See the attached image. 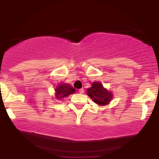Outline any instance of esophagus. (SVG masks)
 I'll list each match as a JSON object with an SVG mask.
<instances>
[{
	"label": "esophagus",
	"instance_id": "34e87169",
	"mask_svg": "<svg viewBox=\"0 0 159 159\" xmlns=\"http://www.w3.org/2000/svg\"><path fill=\"white\" fill-rule=\"evenodd\" d=\"M79 93H81V94H82V93H84V89H83V88L80 89V90H79Z\"/></svg>",
	"mask_w": 159,
	"mask_h": 159
}]
</instances>
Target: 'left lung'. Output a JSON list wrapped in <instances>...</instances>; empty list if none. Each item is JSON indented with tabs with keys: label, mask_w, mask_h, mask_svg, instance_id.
<instances>
[{
	"label": "left lung",
	"mask_w": 159,
	"mask_h": 159,
	"mask_svg": "<svg viewBox=\"0 0 159 159\" xmlns=\"http://www.w3.org/2000/svg\"><path fill=\"white\" fill-rule=\"evenodd\" d=\"M87 95L99 106H106L111 101L114 95L111 91L104 88L100 82H93L90 88L87 89Z\"/></svg>",
	"instance_id": "obj_1"
}]
</instances>
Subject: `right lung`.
<instances>
[{
    "mask_svg": "<svg viewBox=\"0 0 159 159\" xmlns=\"http://www.w3.org/2000/svg\"><path fill=\"white\" fill-rule=\"evenodd\" d=\"M76 90L71 84L68 83H60L55 88V98L58 100H61L69 96V95L74 94Z\"/></svg>",
    "mask_w": 159,
    "mask_h": 159,
    "instance_id": "1",
    "label": "right lung"
}]
</instances>
